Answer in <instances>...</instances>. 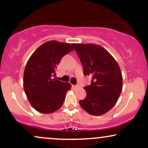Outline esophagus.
<instances>
[{
  "mask_svg": "<svg viewBox=\"0 0 148 148\" xmlns=\"http://www.w3.org/2000/svg\"><path fill=\"white\" fill-rule=\"evenodd\" d=\"M72 87L74 88H75V89H77V88H79V85H76V86H75V85H73Z\"/></svg>",
  "mask_w": 148,
  "mask_h": 148,
  "instance_id": "obj_1",
  "label": "esophagus"
}]
</instances>
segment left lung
<instances>
[{
    "mask_svg": "<svg viewBox=\"0 0 148 148\" xmlns=\"http://www.w3.org/2000/svg\"><path fill=\"white\" fill-rule=\"evenodd\" d=\"M84 67L85 76L92 77L91 84L84 88L81 108L92 115H101L118 101L123 89V76L118 62L100 45L72 44Z\"/></svg>",
    "mask_w": 148,
    "mask_h": 148,
    "instance_id": "left-lung-1",
    "label": "left lung"
}]
</instances>
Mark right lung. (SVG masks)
Wrapping results in <instances>:
<instances>
[{
	"mask_svg": "<svg viewBox=\"0 0 148 148\" xmlns=\"http://www.w3.org/2000/svg\"><path fill=\"white\" fill-rule=\"evenodd\" d=\"M74 50L70 44L55 40L39 47L28 59L23 74V88L31 106L40 113L49 114L62 106L69 83L53 79L62 58Z\"/></svg>",
	"mask_w": 148,
	"mask_h": 148,
	"instance_id": "add662e5",
	"label": "right lung"
}]
</instances>
